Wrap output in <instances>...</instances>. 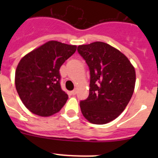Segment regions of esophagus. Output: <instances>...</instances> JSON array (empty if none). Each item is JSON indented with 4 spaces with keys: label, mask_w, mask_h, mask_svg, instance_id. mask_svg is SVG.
<instances>
[{
    "label": "esophagus",
    "mask_w": 158,
    "mask_h": 158,
    "mask_svg": "<svg viewBox=\"0 0 158 158\" xmlns=\"http://www.w3.org/2000/svg\"><path fill=\"white\" fill-rule=\"evenodd\" d=\"M71 93H72L73 95H76V93H77V90H76V89H73V91L71 92Z\"/></svg>",
    "instance_id": "1"
}]
</instances>
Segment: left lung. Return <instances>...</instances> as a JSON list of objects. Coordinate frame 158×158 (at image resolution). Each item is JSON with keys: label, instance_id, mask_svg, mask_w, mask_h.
Returning a JSON list of instances; mask_svg holds the SVG:
<instances>
[{"label": "left lung", "instance_id": "1", "mask_svg": "<svg viewBox=\"0 0 158 158\" xmlns=\"http://www.w3.org/2000/svg\"><path fill=\"white\" fill-rule=\"evenodd\" d=\"M77 51L90 71L89 95L80 101L82 114L92 123H107L123 111L133 95L135 68L123 54L103 42L81 45Z\"/></svg>", "mask_w": 158, "mask_h": 158}]
</instances>
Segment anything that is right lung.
Masks as SVG:
<instances>
[{
    "mask_svg": "<svg viewBox=\"0 0 158 158\" xmlns=\"http://www.w3.org/2000/svg\"><path fill=\"white\" fill-rule=\"evenodd\" d=\"M76 50V46L49 41L19 61L15 74L16 89L29 111L46 117L62 109L68 95L61 88L59 69Z\"/></svg>",
    "mask_w": 158,
    "mask_h": 158,
    "instance_id": "obj_1",
    "label": "right lung"
}]
</instances>
